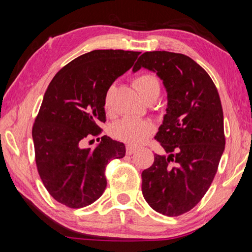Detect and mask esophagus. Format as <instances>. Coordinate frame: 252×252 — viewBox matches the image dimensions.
I'll list each match as a JSON object with an SVG mask.
<instances>
[{"mask_svg": "<svg viewBox=\"0 0 252 252\" xmlns=\"http://www.w3.org/2000/svg\"><path fill=\"white\" fill-rule=\"evenodd\" d=\"M136 151V149L134 148V147H132V146H126V155L127 156H131V155H133V153Z\"/></svg>", "mask_w": 252, "mask_h": 252, "instance_id": "34e87169", "label": "esophagus"}]
</instances>
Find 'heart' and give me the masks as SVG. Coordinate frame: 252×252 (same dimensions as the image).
Returning a JSON list of instances; mask_svg holds the SVG:
<instances>
[{
	"label": "heart",
	"instance_id": "heart-1",
	"mask_svg": "<svg viewBox=\"0 0 252 252\" xmlns=\"http://www.w3.org/2000/svg\"><path fill=\"white\" fill-rule=\"evenodd\" d=\"M133 87L144 101L151 97L157 99L160 93V82L152 73H141L133 79ZM113 87H110L104 96V109L106 112L111 111L112 104ZM155 126L150 121L139 120L135 118H125L111 126V134L119 141L126 142L131 146H139L152 134Z\"/></svg>",
	"mask_w": 252,
	"mask_h": 252
}]
</instances>
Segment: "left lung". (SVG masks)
<instances>
[{
    "mask_svg": "<svg viewBox=\"0 0 252 252\" xmlns=\"http://www.w3.org/2000/svg\"><path fill=\"white\" fill-rule=\"evenodd\" d=\"M141 67L156 72L168 94L156 135L164 155H155L142 172V193L153 210L177 217L197 206L218 170L225 144L222 106L210 76L185 54L146 52L132 71Z\"/></svg>",
    "mask_w": 252,
    "mask_h": 252,
    "instance_id": "obj_1",
    "label": "left lung"
}]
</instances>
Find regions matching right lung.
<instances>
[{
    "instance_id": "1",
    "label": "right lung",
    "mask_w": 252,
    "mask_h": 252,
    "mask_svg": "<svg viewBox=\"0 0 252 252\" xmlns=\"http://www.w3.org/2000/svg\"><path fill=\"white\" fill-rule=\"evenodd\" d=\"M140 53L91 51L72 60L50 82L32 138L40 178L58 202L78 209L96 201L106 187L105 167L126 156L125 144L106 135L94 148H84V141L101 133L105 93Z\"/></svg>"
}]
</instances>
